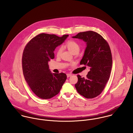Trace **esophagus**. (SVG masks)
<instances>
[{"label":"esophagus","instance_id":"obj_1","mask_svg":"<svg viewBox=\"0 0 133 133\" xmlns=\"http://www.w3.org/2000/svg\"><path fill=\"white\" fill-rule=\"evenodd\" d=\"M66 75H67V77H69L72 76V74H67Z\"/></svg>","mask_w":133,"mask_h":133}]
</instances>
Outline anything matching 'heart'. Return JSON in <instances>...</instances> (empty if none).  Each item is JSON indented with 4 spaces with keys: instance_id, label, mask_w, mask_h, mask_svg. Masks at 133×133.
<instances>
[{
    "instance_id": "obj_1",
    "label": "heart",
    "mask_w": 133,
    "mask_h": 133,
    "mask_svg": "<svg viewBox=\"0 0 133 133\" xmlns=\"http://www.w3.org/2000/svg\"><path fill=\"white\" fill-rule=\"evenodd\" d=\"M65 46L72 53L74 54H77L79 52L81 48L80 44L75 40H69L65 44ZM63 49L61 46L59 47L57 49L56 55L57 57H59L62 53ZM73 63L71 64H73Z\"/></svg>"
}]
</instances>
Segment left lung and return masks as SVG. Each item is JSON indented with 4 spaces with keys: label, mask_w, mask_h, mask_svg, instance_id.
<instances>
[{
    "label": "left lung",
    "mask_w": 133,
    "mask_h": 133,
    "mask_svg": "<svg viewBox=\"0 0 133 133\" xmlns=\"http://www.w3.org/2000/svg\"><path fill=\"white\" fill-rule=\"evenodd\" d=\"M72 37L86 42L87 48L80 64L90 68L86 78L77 75L75 88L85 98H94L102 93L110 77L112 66L110 47L101 35L93 31L80 32Z\"/></svg>",
    "instance_id": "left-lung-1"
}]
</instances>
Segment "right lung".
I'll return each mask as SVG.
<instances>
[{
  "label": "right lung",
  "mask_w": 133,
  "mask_h": 133,
  "mask_svg": "<svg viewBox=\"0 0 133 133\" xmlns=\"http://www.w3.org/2000/svg\"><path fill=\"white\" fill-rule=\"evenodd\" d=\"M41 33L32 38L25 45L22 57L24 78L33 92L43 99L57 95L67 76L65 73H52L48 62L54 58V51L68 37Z\"/></svg>",
  "instance_id": "right-lung-1"
}]
</instances>
